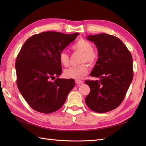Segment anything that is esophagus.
Returning a JSON list of instances; mask_svg holds the SVG:
<instances>
[{
    "mask_svg": "<svg viewBox=\"0 0 146 146\" xmlns=\"http://www.w3.org/2000/svg\"><path fill=\"white\" fill-rule=\"evenodd\" d=\"M75 83H76V84H78V85H82L83 83V82L80 81V80H75Z\"/></svg>",
    "mask_w": 146,
    "mask_h": 146,
    "instance_id": "esophagus-1",
    "label": "esophagus"
}]
</instances>
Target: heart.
Wrapping results in <instances>:
<instances>
[{"mask_svg": "<svg viewBox=\"0 0 146 146\" xmlns=\"http://www.w3.org/2000/svg\"><path fill=\"white\" fill-rule=\"evenodd\" d=\"M74 51L81 52L79 63H82L78 66L70 67L64 71V76L67 78L75 80L82 79L88 72V66L85 63L94 65L97 61L98 54L97 51L92 48V44L88 40L80 39L72 46ZM59 61L64 66H68L70 64V57L67 52L62 51L59 54Z\"/></svg>", "mask_w": 146, "mask_h": 146, "instance_id": "1", "label": "heart"}]
</instances>
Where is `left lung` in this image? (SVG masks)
I'll list each match as a JSON object with an SVG mask.
<instances>
[{
    "mask_svg": "<svg viewBox=\"0 0 146 146\" xmlns=\"http://www.w3.org/2000/svg\"><path fill=\"white\" fill-rule=\"evenodd\" d=\"M98 49V59L90 73L98 81L86 80L90 92L85 98L93 111L105 113L118 107L124 99L133 79L132 57L123 42L117 37L102 33L88 36Z\"/></svg>",
    "mask_w": 146,
    "mask_h": 146,
    "instance_id": "obj_1",
    "label": "left lung"
}]
</instances>
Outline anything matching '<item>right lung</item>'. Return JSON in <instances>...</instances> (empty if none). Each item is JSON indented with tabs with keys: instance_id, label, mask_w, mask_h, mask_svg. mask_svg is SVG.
<instances>
[{
	"instance_id": "right-lung-1",
	"label": "right lung",
	"mask_w": 146,
	"mask_h": 146,
	"mask_svg": "<svg viewBox=\"0 0 146 146\" xmlns=\"http://www.w3.org/2000/svg\"><path fill=\"white\" fill-rule=\"evenodd\" d=\"M78 35L43 32L32 36L21 49L15 61L17 85L35 110L49 113L60 109L75 86L73 79L58 78L62 73L59 54Z\"/></svg>"
}]
</instances>
